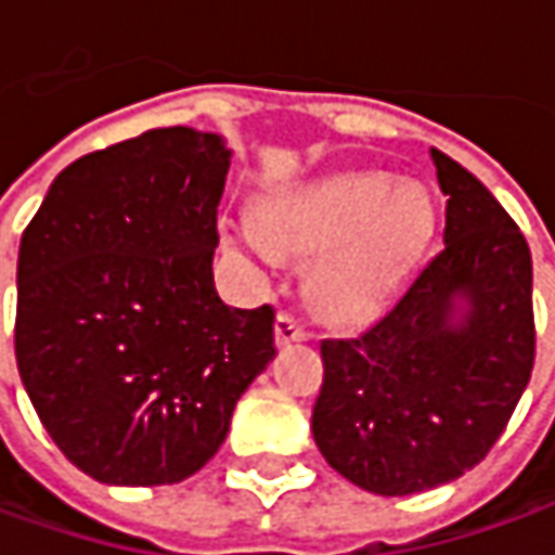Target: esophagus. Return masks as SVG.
<instances>
[{
  "instance_id": "1",
  "label": "esophagus",
  "mask_w": 555,
  "mask_h": 555,
  "mask_svg": "<svg viewBox=\"0 0 555 555\" xmlns=\"http://www.w3.org/2000/svg\"><path fill=\"white\" fill-rule=\"evenodd\" d=\"M310 332L304 328V322L297 319L295 313H288V310H282L276 315V344L279 347H285V344H295V340H307Z\"/></svg>"
}]
</instances>
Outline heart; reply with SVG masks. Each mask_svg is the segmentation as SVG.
I'll return each instance as SVG.
<instances>
[{
    "label": "heart",
    "instance_id": "obj_1",
    "mask_svg": "<svg viewBox=\"0 0 555 555\" xmlns=\"http://www.w3.org/2000/svg\"><path fill=\"white\" fill-rule=\"evenodd\" d=\"M433 236V205L421 190H396L372 175H347L273 199L240 242L273 263L279 255L319 260L313 297L337 322H362L396 295Z\"/></svg>",
    "mask_w": 555,
    "mask_h": 555
}]
</instances>
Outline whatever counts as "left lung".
I'll return each instance as SVG.
<instances>
[{
    "instance_id": "1",
    "label": "left lung",
    "mask_w": 555,
    "mask_h": 555,
    "mask_svg": "<svg viewBox=\"0 0 555 555\" xmlns=\"http://www.w3.org/2000/svg\"><path fill=\"white\" fill-rule=\"evenodd\" d=\"M430 156L449 196L442 251L372 328L322 340L315 446L344 479L384 498L476 467L534 369L526 236L464 165Z\"/></svg>"
}]
</instances>
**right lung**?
<instances>
[{
	"instance_id": "right-lung-1",
	"label": "right lung",
	"mask_w": 555,
	"mask_h": 555,
	"mask_svg": "<svg viewBox=\"0 0 555 555\" xmlns=\"http://www.w3.org/2000/svg\"><path fill=\"white\" fill-rule=\"evenodd\" d=\"M230 150L153 128L67 165L21 236L14 356L69 464L171 486L227 439L276 356V310H236L211 273Z\"/></svg>"
}]
</instances>
